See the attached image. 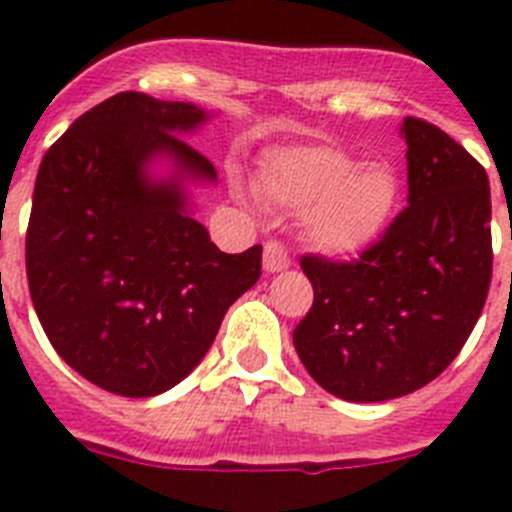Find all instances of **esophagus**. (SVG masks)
<instances>
[{
    "instance_id": "1",
    "label": "esophagus",
    "mask_w": 512,
    "mask_h": 512,
    "mask_svg": "<svg viewBox=\"0 0 512 512\" xmlns=\"http://www.w3.org/2000/svg\"><path fill=\"white\" fill-rule=\"evenodd\" d=\"M289 266V253L287 248L279 241H269L264 246V269L269 274H277V271H284Z\"/></svg>"
}]
</instances>
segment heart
Masks as SVG:
<instances>
[{"label":"heart","mask_w":512,"mask_h":512,"mask_svg":"<svg viewBox=\"0 0 512 512\" xmlns=\"http://www.w3.org/2000/svg\"><path fill=\"white\" fill-rule=\"evenodd\" d=\"M259 189L274 205L302 212V233L315 251L348 259L390 228L402 182L390 161H359L338 146L312 143L266 153Z\"/></svg>","instance_id":"obj_1"}]
</instances>
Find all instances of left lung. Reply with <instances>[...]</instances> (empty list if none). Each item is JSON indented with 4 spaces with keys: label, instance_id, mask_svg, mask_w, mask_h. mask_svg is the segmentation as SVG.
Returning <instances> with one entry per match:
<instances>
[{
    "label": "left lung",
    "instance_id": "left-lung-1",
    "mask_svg": "<svg viewBox=\"0 0 512 512\" xmlns=\"http://www.w3.org/2000/svg\"><path fill=\"white\" fill-rule=\"evenodd\" d=\"M408 207L354 261L302 256L315 292L292 333L310 377L348 402L410 395L456 359L492 279L487 171L431 122L405 117Z\"/></svg>",
    "mask_w": 512,
    "mask_h": 512
}]
</instances>
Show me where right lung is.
I'll return each instance as SVG.
<instances>
[{
	"label": "right lung",
	"mask_w": 512,
	"mask_h": 512,
	"mask_svg": "<svg viewBox=\"0 0 512 512\" xmlns=\"http://www.w3.org/2000/svg\"><path fill=\"white\" fill-rule=\"evenodd\" d=\"M189 102L104 99L45 151L27 225V284L45 336L81 377L153 397L205 359L225 312L261 277V246L223 253L189 210L215 166L184 133ZM156 160L172 174L152 176Z\"/></svg>",
	"instance_id": "add662e5"
}]
</instances>
